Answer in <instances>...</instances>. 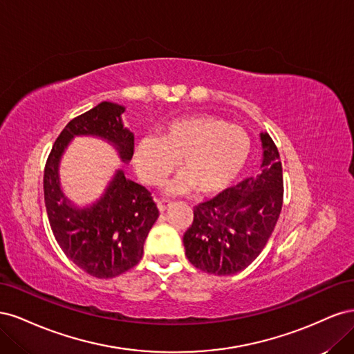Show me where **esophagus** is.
I'll use <instances>...</instances> for the list:
<instances>
[{"instance_id": "34e87169", "label": "esophagus", "mask_w": 354, "mask_h": 354, "mask_svg": "<svg viewBox=\"0 0 354 354\" xmlns=\"http://www.w3.org/2000/svg\"><path fill=\"white\" fill-rule=\"evenodd\" d=\"M169 205H171V202H169V201H165V199H162V201H158V209H159L160 212H164Z\"/></svg>"}]
</instances>
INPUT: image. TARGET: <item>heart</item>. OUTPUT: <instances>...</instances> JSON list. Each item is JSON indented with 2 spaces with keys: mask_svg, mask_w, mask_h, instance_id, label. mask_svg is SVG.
<instances>
[{
  "mask_svg": "<svg viewBox=\"0 0 354 354\" xmlns=\"http://www.w3.org/2000/svg\"><path fill=\"white\" fill-rule=\"evenodd\" d=\"M250 153L251 140L243 128L202 113L168 124L160 138L143 137L136 146L134 164L146 185L158 186L180 159L183 173L167 192L185 194L195 187L201 195H214L242 173Z\"/></svg>",
  "mask_w": 354,
  "mask_h": 354,
  "instance_id": "1",
  "label": "heart"
}]
</instances>
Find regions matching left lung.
<instances>
[{"label": "left lung", "instance_id": "obj_1", "mask_svg": "<svg viewBox=\"0 0 354 354\" xmlns=\"http://www.w3.org/2000/svg\"><path fill=\"white\" fill-rule=\"evenodd\" d=\"M260 174L243 180L194 209L183 243L187 260L209 274L227 276L246 269L269 241L283 202L279 152L272 137L260 133Z\"/></svg>", "mask_w": 354, "mask_h": 354}]
</instances>
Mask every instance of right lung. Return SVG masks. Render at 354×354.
<instances>
[{
  "label": "right lung",
  "mask_w": 354,
  "mask_h": 354,
  "mask_svg": "<svg viewBox=\"0 0 354 354\" xmlns=\"http://www.w3.org/2000/svg\"><path fill=\"white\" fill-rule=\"evenodd\" d=\"M121 104L102 102L73 120L53 145L44 169V201L53 234L68 259L99 279H111L133 269L143 257V245L159 211L151 192L118 169L100 199L78 208L63 195L59 167L77 136L100 137L124 162L134 153V134L124 127Z\"/></svg>",
  "instance_id": "1"
}]
</instances>
